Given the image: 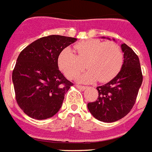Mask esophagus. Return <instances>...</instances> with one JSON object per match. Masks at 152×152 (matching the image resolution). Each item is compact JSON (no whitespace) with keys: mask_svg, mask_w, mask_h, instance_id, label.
Listing matches in <instances>:
<instances>
[{"mask_svg":"<svg viewBox=\"0 0 152 152\" xmlns=\"http://www.w3.org/2000/svg\"><path fill=\"white\" fill-rule=\"evenodd\" d=\"M76 87H77V88H79V89H81V90H84V89H86V86H79V85H77V86H76Z\"/></svg>","mask_w":152,"mask_h":152,"instance_id":"1","label":"esophagus"}]
</instances>
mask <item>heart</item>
<instances>
[{"label":"heart","instance_id":"b5f03b06","mask_svg":"<svg viewBox=\"0 0 152 152\" xmlns=\"http://www.w3.org/2000/svg\"><path fill=\"white\" fill-rule=\"evenodd\" d=\"M123 53L117 44L90 39L77 43L74 51L66 48L59 53L58 65L68 78H74L85 68L86 73L77 77V81L90 83L98 80L109 82L116 76L123 64Z\"/></svg>","mask_w":152,"mask_h":152}]
</instances>
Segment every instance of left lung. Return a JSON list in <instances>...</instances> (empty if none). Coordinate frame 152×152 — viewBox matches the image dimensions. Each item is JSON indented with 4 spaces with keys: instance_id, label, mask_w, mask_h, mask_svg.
Wrapping results in <instances>:
<instances>
[{
    "instance_id": "obj_1",
    "label": "left lung",
    "mask_w": 152,
    "mask_h": 152,
    "mask_svg": "<svg viewBox=\"0 0 152 152\" xmlns=\"http://www.w3.org/2000/svg\"><path fill=\"white\" fill-rule=\"evenodd\" d=\"M121 48L124 53L122 69L110 82L97 87L99 96L87 105L93 117L104 122H116L130 111L143 82L137 55L126 44Z\"/></svg>"
}]
</instances>
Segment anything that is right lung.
<instances>
[{"label":"right lung","mask_w":152,"mask_h":152,"mask_svg":"<svg viewBox=\"0 0 152 152\" xmlns=\"http://www.w3.org/2000/svg\"><path fill=\"white\" fill-rule=\"evenodd\" d=\"M76 41L75 37L49 35L32 42L18 56L12 72L15 99L30 118L46 119L62 107L73 83L59 70L58 56Z\"/></svg>","instance_id":"right-lung-1"}]
</instances>
